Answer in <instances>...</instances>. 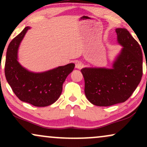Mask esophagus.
I'll return each instance as SVG.
<instances>
[{
    "label": "esophagus",
    "mask_w": 147,
    "mask_h": 147,
    "mask_svg": "<svg viewBox=\"0 0 147 147\" xmlns=\"http://www.w3.org/2000/svg\"><path fill=\"white\" fill-rule=\"evenodd\" d=\"M83 65H84L83 63H82L81 61H77L75 62V68H76L81 69V68H82Z\"/></svg>",
    "instance_id": "obj_1"
}]
</instances>
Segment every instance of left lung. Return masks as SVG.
<instances>
[{"mask_svg": "<svg viewBox=\"0 0 147 147\" xmlns=\"http://www.w3.org/2000/svg\"><path fill=\"white\" fill-rule=\"evenodd\" d=\"M122 52L113 69L83 68L85 95L89 102L99 106L124 102L131 97L142 77V52L138 41L125 28H117Z\"/></svg>", "mask_w": 147, "mask_h": 147, "instance_id": "8db88e82", "label": "left lung"}]
</instances>
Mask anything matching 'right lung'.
<instances>
[{
	"mask_svg": "<svg viewBox=\"0 0 147 147\" xmlns=\"http://www.w3.org/2000/svg\"><path fill=\"white\" fill-rule=\"evenodd\" d=\"M29 27H26L10 42L7 51L5 75L20 100L38 107L47 106L59 97L63 82L73 70L75 64L69 63L42 73H33L23 68L17 61V51Z\"/></svg>",
	"mask_w": 147,
	"mask_h": 147,
	"instance_id": "add662e5",
	"label": "right lung"
}]
</instances>
